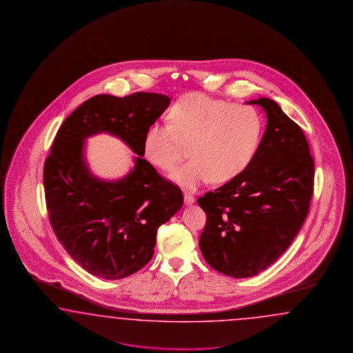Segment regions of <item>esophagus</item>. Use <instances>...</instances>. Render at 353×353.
Here are the masks:
<instances>
[{
  "label": "esophagus",
  "mask_w": 353,
  "mask_h": 353,
  "mask_svg": "<svg viewBox=\"0 0 353 353\" xmlns=\"http://www.w3.org/2000/svg\"><path fill=\"white\" fill-rule=\"evenodd\" d=\"M183 201H185V204H188V205H192V204L195 202V198L192 196V194H189V192H185V195H183Z\"/></svg>",
  "instance_id": "1"
}]
</instances>
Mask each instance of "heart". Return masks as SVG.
Returning a JSON list of instances; mask_svg holds the SVG:
<instances>
[{
    "instance_id": "b5f03b06",
    "label": "heart",
    "mask_w": 353,
    "mask_h": 353,
    "mask_svg": "<svg viewBox=\"0 0 353 353\" xmlns=\"http://www.w3.org/2000/svg\"><path fill=\"white\" fill-rule=\"evenodd\" d=\"M170 123L148 127L142 149L154 167L168 171L188 145L190 161L171 172L173 182L195 190L211 181L239 176L254 161L264 134V120L255 107L233 105L204 93L180 97L170 110Z\"/></svg>"
}]
</instances>
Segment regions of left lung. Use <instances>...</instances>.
<instances>
[{
	"label": "left lung",
	"instance_id": "obj_1",
	"mask_svg": "<svg viewBox=\"0 0 353 353\" xmlns=\"http://www.w3.org/2000/svg\"><path fill=\"white\" fill-rule=\"evenodd\" d=\"M265 133L254 161L233 180L198 199L207 214L199 238L205 261L225 276L254 277L299 233L310 211L314 163L296 123L273 99L259 98Z\"/></svg>",
	"mask_w": 353,
	"mask_h": 353
}]
</instances>
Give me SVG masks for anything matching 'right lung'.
<instances>
[{"label":"right lung","instance_id":"add662e5","mask_svg":"<svg viewBox=\"0 0 353 353\" xmlns=\"http://www.w3.org/2000/svg\"><path fill=\"white\" fill-rule=\"evenodd\" d=\"M158 93L98 94L64 120L43 165L49 219L64 250L90 274L120 279L139 272L154 255L158 228L183 204L180 188L143 159L146 129L170 106ZM108 132L137 154L135 167L117 182L88 170L85 139Z\"/></svg>","mask_w":353,"mask_h":353}]
</instances>
